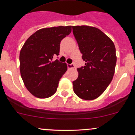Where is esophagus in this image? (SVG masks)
<instances>
[{
	"instance_id": "obj_1",
	"label": "esophagus",
	"mask_w": 135,
	"mask_h": 135,
	"mask_svg": "<svg viewBox=\"0 0 135 135\" xmlns=\"http://www.w3.org/2000/svg\"><path fill=\"white\" fill-rule=\"evenodd\" d=\"M67 66L68 69H74V65L73 64H67Z\"/></svg>"
}]
</instances>
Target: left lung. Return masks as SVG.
Segmentation results:
<instances>
[{
	"mask_svg": "<svg viewBox=\"0 0 135 135\" xmlns=\"http://www.w3.org/2000/svg\"><path fill=\"white\" fill-rule=\"evenodd\" d=\"M85 66L77 69L73 82L74 93L84 100H93L103 93L115 73L117 57L114 42L100 29L88 25L73 26Z\"/></svg>",
	"mask_w": 135,
	"mask_h": 135,
	"instance_id": "1",
	"label": "left lung"
}]
</instances>
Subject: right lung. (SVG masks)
Listing matches in <instances>:
<instances>
[{"label": "right lung", "instance_id": "right-lung-1", "mask_svg": "<svg viewBox=\"0 0 135 135\" xmlns=\"http://www.w3.org/2000/svg\"><path fill=\"white\" fill-rule=\"evenodd\" d=\"M72 26L41 28L28 38L20 54L21 76L33 96L45 99L56 92L60 79L67 70L66 62L56 59L60 42L71 32Z\"/></svg>", "mask_w": 135, "mask_h": 135}]
</instances>
